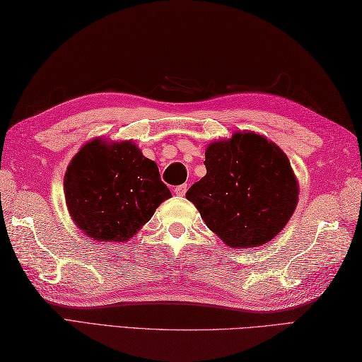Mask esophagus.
<instances>
[{"label":"esophagus","mask_w":362,"mask_h":362,"mask_svg":"<svg viewBox=\"0 0 362 362\" xmlns=\"http://www.w3.org/2000/svg\"><path fill=\"white\" fill-rule=\"evenodd\" d=\"M174 193H175V196H185V193H187V185L175 187V188H174Z\"/></svg>","instance_id":"34e87169"}]
</instances>
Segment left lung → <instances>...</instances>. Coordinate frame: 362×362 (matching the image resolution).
<instances>
[{"label": "left lung", "instance_id": "8db88e82", "mask_svg": "<svg viewBox=\"0 0 362 362\" xmlns=\"http://www.w3.org/2000/svg\"><path fill=\"white\" fill-rule=\"evenodd\" d=\"M206 174L187 191L221 241L249 249L274 240L298 202V180L274 141L249 130L205 149Z\"/></svg>", "mask_w": 362, "mask_h": 362}]
</instances>
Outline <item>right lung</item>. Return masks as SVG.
I'll return each instance as SVG.
<instances>
[{
	"instance_id": "right-lung-1",
	"label": "right lung",
	"mask_w": 362,
	"mask_h": 362,
	"mask_svg": "<svg viewBox=\"0 0 362 362\" xmlns=\"http://www.w3.org/2000/svg\"><path fill=\"white\" fill-rule=\"evenodd\" d=\"M66 209L88 238L124 243L171 197L158 166L132 141L93 138L71 158L64 177Z\"/></svg>"
}]
</instances>
